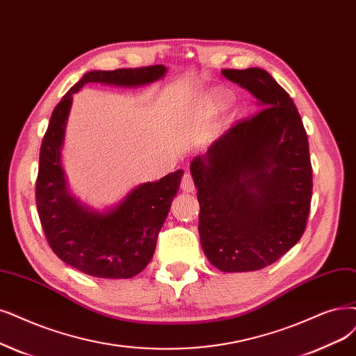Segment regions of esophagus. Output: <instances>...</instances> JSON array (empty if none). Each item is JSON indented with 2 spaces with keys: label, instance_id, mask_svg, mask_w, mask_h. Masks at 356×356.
<instances>
[{
  "label": "esophagus",
  "instance_id": "34e87169",
  "mask_svg": "<svg viewBox=\"0 0 356 356\" xmlns=\"http://www.w3.org/2000/svg\"><path fill=\"white\" fill-rule=\"evenodd\" d=\"M181 191L186 193H191L195 191V181H193V177L189 171H186V173L181 177Z\"/></svg>",
  "mask_w": 356,
  "mask_h": 356
}]
</instances>
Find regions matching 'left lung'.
I'll return each mask as SVG.
<instances>
[{"mask_svg": "<svg viewBox=\"0 0 356 356\" xmlns=\"http://www.w3.org/2000/svg\"><path fill=\"white\" fill-rule=\"evenodd\" d=\"M221 73L251 92L262 110L193 158L198 230L214 267L255 271L283 257L305 232L312 198L308 136L293 99L270 73Z\"/></svg>", "mask_w": 356, "mask_h": 356, "instance_id": "obj_1", "label": "left lung"}]
</instances>
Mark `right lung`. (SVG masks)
Returning <instances> with one entry per match:
<instances>
[{
    "label": "right lung",
    "instance_id": "add662e5",
    "mask_svg": "<svg viewBox=\"0 0 356 356\" xmlns=\"http://www.w3.org/2000/svg\"><path fill=\"white\" fill-rule=\"evenodd\" d=\"M163 64L83 74L52 111L39 152L36 207L49 248L65 264L101 279H130L152 259L156 238L179 191L183 170L142 183L114 208L99 213L69 193L61 147L73 94L89 82L143 86L165 74Z\"/></svg>",
    "mask_w": 356,
    "mask_h": 356
}]
</instances>
